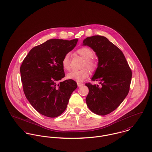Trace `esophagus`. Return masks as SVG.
Segmentation results:
<instances>
[{
	"label": "esophagus",
	"mask_w": 152,
	"mask_h": 152,
	"mask_svg": "<svg viewBox=\"0 0 152 152\" xmlns=\"http://www.w3.org/2000/svg\"><path fill=\"white\" fill-rule=\"evenodd\" d=\"M77 86H79V87H81V86H82L83 84V83H79V82H77Z\"/></svg>",
	"instance_id": "esophagus-1"
}]
</instances>
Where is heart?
<instances>
[{"label": "heart", "instance_id": "heart-1", "mask_svg": "<svg viewBox=\"0 0 152 152\" xmlns=\"http://www.w3.org/2000/svg\"><path fill=\"white\" fill-rule=\"evenodd\" d=\"M76 52L80 55L84 59V63L82 68H84L80 70H74L69 73L67 75V77L69 79L73 80L77 82H82L87 78L90 75V71L92 72H95L99 66L97 61L93 58L94 56V51L88 47H82L79 48ZM61 64L63 68L66 70L69 71L71 69V64L70 59V55L69 53L65 54L61 61ZM88 68L89 69L86 68Z\"/></svg>", "mask_w": 152, "mask_h": 152}]
</instances>
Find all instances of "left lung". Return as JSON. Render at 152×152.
<instances>
[{"instance_id": "1", "label": "left lung", "mask_w": 152, "mask_h": 152, "mask_svg": "<svg viewBox=\"0 0 152 152\" xmlns=\"http://www.w3.org/2000/svg\"><path fill=\"white\" fill-rule=\"evenodd\" d=\"M83 45L91 47L99 58V66L91 80L100 84H85L89 90L86 102L93 113L105 115L117 109L128 95L132 70L122 52L106 37H87Z\"/></svg>"}]
</instances>
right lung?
I'll return each mask as SVG.
<instances>
[{
  "label": "right lung",
  "instance_id": "right-lung-1",
  "mask_svg": "<svg viewBox=\"0 0 152 152\" xmlns=\"http://www.w3.org/2000/svg\"><path fill=\"white\" fill-rule=\"evenodd\" d=\"M77 41V39H49L30 51L20 66L27 99L36 111L45 117L61 115L77 87L72 79L61 82L65 76L62 59L76 47Z\"/></svg>",
  "mask_w": 152,
  "mask_h": 152
}]
</instances>
